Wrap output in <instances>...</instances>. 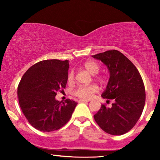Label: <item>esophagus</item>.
<instances>
[{
	"label": "esophagus",
	"mask_w": 160,
	"mask_h": 160,
	"mask_svg": "<svg viewBox=\"0 0 160 160\" xmlns=\"http://www.w3.org/2000/svg\"><path fill=\"white\" fill-rule=\"evenodd\" d=\"M78 101H79L80 102H89V100H85V99H80L79 100H78Z\"/></svg>",
	"instance_id": "34e87169"
}]
</instances>
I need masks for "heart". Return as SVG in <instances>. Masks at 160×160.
<instances>
[{
  "label": "heart",
  "instance_id": "heart-1",
  "mask_svg": "<svg viewBox=\"0 0 160 160\" xmlns=\"http://www.w3.org/2000/svg\"><path fill=\"white\" fill-rule=\"evenodd\" d=\"M82 68L85 71H87L92 75L97 74L100 71V65L97 62L94 61H87L82 65ZM74 79V73L73 71L69 72L68 75V81L69 82H72ZM98 87L95 84H91L89 86L80 87L74 92V95L77 97L82 98V99H89L92 97L93 94L97 92Z\"/></svg>",
  "mask_w": 160,
  "mask_h": 160
}]
</instances>
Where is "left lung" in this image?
<instances>
[{"instance_id":"obj_1","label":"left lung","mask_w":160,"mask_h":160,"mask_svg":"<svg viewBox=\"0 0 160 160\" xmlns=\"http://www.w3.org/2000/svg\"><path fill=\"white\" fill-rule=\"evenodd\" d=\"M92 57L103 62L110 73L106 89L101 96L114 100L111 107L102 104L94 119L108 134L123 135L135 125L143 112L146 101L143 79L133 63L117 50Z\"/></svg>"}]
</instances>
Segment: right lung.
Returning <instances> with one entry per match:
<instances>
[{
    "label": "right lung",
    "mask_w": 160,
    "mask_h": 160,
    "mask_svg": "<svg viewBox=\"0 0 160 160\" xmlns=\"http://www.w3.org/2000/svg\"><path fill=\"white\" fill-rule=\"evenodd\" d=\"M69 61L46 60L25 72L17 88L19 103L24 115L34 128L43 132L58 130L71 119L77 102L55 99L65 89Z\"/></svg>",
    "instance_id": "obj_1"
}]
</instances>
